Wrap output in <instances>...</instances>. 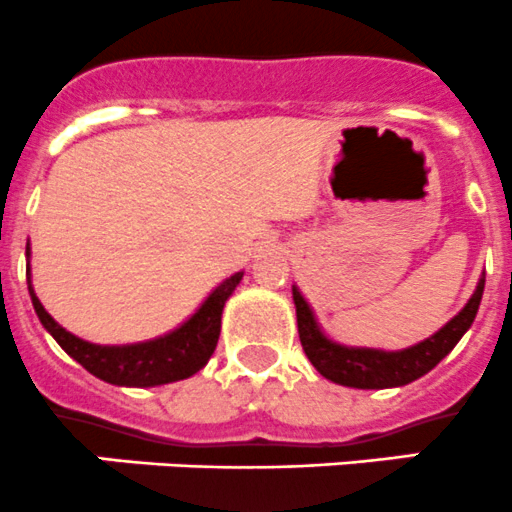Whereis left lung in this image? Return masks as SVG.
<instances>
[{
	"instance_id": "obj_1",
	"label": "left lung",
	"mask_w": 512,
	"mask_h": 512,
	"mask_svg": "<svg viewBox=\"0 0 512 512\" xmlns=\"http://www.w3.org/2000/svg\"><path fill=\"white\" fill-rule=\"evenodd\" d=\"M485 276L475 286L473 296L465 303L458 316L450 318L440 331L426 341L416 343L403 351H383V348H363V346H343L323 333L318 326L316 313L308 306L306 298L293 286V303H296L298 338L306 351L308 361L313 363L318 373L338 386L348 388H398L418 381L433 371L445 356L455 348V343L463 338V333L473 326L475 313H478L480 298H483Z\"/></svg>"
}]
</instances>
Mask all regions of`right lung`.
<instances>
[{
  "label": "right lung",
  "mask_w": 512,
  "mask_h": 512,
  "mask_svg": "<svg viewBox=\"0 0 512 512\" xmlns=\"http://www.w3.org/2000/svg\"><path fill=\"white\" fill-rule=\"evenodd\" d=\"M29 256V246H27ZM244 278V271L234 273L226 281H221L214 291L206 296V301L191 313L179 328L164 333L159 338L141 343H126V346H99L84 338L74 336L67 328L59 326L42 301L37 298L32 286V271L27 266V283L32 306L37 311L39 321L54 336V341L69 353L77 363H82L91 376L111 383V386L126 388H151L164 386V383L184 381L199 373L209 363L211 353L216 351L221 333V313L226 301L236 286Z\"/></svg>",
  "instance_id": "add662e5"
}]
</instances>
